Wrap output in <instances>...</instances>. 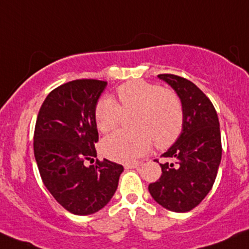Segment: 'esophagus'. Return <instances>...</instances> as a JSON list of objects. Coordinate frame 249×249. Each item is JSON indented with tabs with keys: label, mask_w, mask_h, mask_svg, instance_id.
Instances as JSON below:
<instances>
[{
	"label": "esophagus",
	"mask_w": 249,
	"mask_h": 249,
	"mask_svg": "<svg viewBox=\"0 0 249 249\" xmlns=\"http://www.w3.org/2000/svg\"><path fill=\"white\" fill-rule=\"evenodd\" d=\"M139 164L138 163H127V164L124 165V168L126 169V170H129V169H136L138 168Z\"/></svg>",
	"instance_id": "obj_1"
}]
</instances>
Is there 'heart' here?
I'll return each mask as SVG.
<instances>
[{
	"instance_id": "1",
	"label": "heart",
	"mask_w": 249,
	"mask_h": 249,
	"mask_svg": "<svg viewBox=\"0 0 249 249\" xmlns=\"http://www.w3.org/2000/svg\"><path fill=\"white\" fill-rule=\"evenodd\" d=\"M122 106L110 97H103L95 106L98 130L110 132L119 125L123 114L137 112L133 120L136 131H117L104 138L103 154L116 162L130 163L151 149L166 147L181 135L184 122L182 103L174 92L160 85L133 80L118 89Z\"/></svg>"
}]
</instances>
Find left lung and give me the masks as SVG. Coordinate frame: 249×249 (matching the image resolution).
Here are the masks:
<instances>
[{
	"label": "left lung",
	"mask_w": 249,
	"mask_h": 249,
	"mask_svg": "<svg viewBox=\"0 0 249 249\" xmlns=\"http://www.w3.org/2000/svg\"><path fill=\"white\" fill-rule=\"evenodd\" d=\"M182 103L184 122L179 137L162 156V175L149 184L152 198L165 209L185 213L208 195L222 156L220 123L214 105L195 84L182 76L160 74Z\"/></svg>",
	"instance_id": "1"
}]
</instances>
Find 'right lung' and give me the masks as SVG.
Returning a JSON list of instances; mask_svg holds the SVG:
<instances>
[{"instance_id":"1","label":"right lung","mask_w":249,"mask_h":249,"mask_svg":"<svg viewBox=\"0 0 249 249\" xmlns=\"http://www.w3.org/2000/svg\"><path fill=\"white\" fill-rule=\"evenodd\" d=\"M106 81L79 79L47 95L37 114L34 156L41 178L65 209L75 215L97 213L110 202L118 187L123 165L97 160L94 112Z\"/></svg>"}]
</instances>
